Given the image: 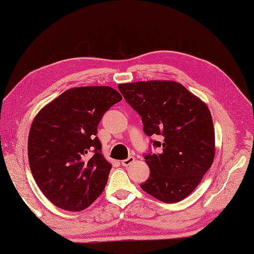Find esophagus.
Instances as JSON below:
<instances>
[{"mask_svg":"<svg viewBox=\"0 0 254 254\" xmlns=\"http://www.w3.org/2000/svg\"><path fill=\"white\" fill-rule=\"evenodd\" d=\"M134 160H135V158H134L133 156H130V157H128L127 159H124V160H122L121 163H122V165H123V166H126V167H127V166H130V165L133 163Z\"/></svg>","mask_w":254,"mask_h":254,"instance_id":"esophagus-1","label":"esophagus"}]
</instances>
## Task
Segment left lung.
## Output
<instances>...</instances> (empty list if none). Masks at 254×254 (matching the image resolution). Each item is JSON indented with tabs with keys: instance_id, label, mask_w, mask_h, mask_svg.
I'll use <instances>...</instances> for the list:
<instances>
[{
	"instance_id": "left-lung-1",
	"label": "left lung",
	"mask_w": 254,
	"mask_h": 254,
	"mask_svg": "<svg viewBox=\"0 0 254 254\" xmlns=\"http://www.w3.org/2000/svg\"><path fill=\"white\" fill-rule=\"evenodd\" d=\"M128 105L142 117L144 132L163 141L160 154L144 158L150 175L141 188L165 203L182 201L196 189L215 157V132L208 107L174 80L119 84Z\"/></svg>"
}]
</instances>
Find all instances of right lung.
I'll use <instances>...</instances> for the list:
<instances>
[{
    "label": "right lung",
    "mask_w": 254,
    "mask_h": 254,
    "mask_svg": "<svg viewBox=\"0 0 254 254\" xmlns=\"http://www.w3.org/2000/svg\"><path fill=\"white\" fill-rule=\"evenodd\" d=\"M122 100L109 86L64 91L38 112L28 136L31 174L57 207L79 212L105 190L111 164L96 136L102 116Z\"/></svg>",
    "instance_id": "add662e5"
}]
</instances>
